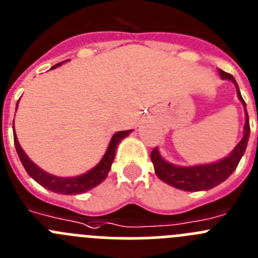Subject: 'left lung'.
I'll list each match as a JSON object with an SVG mask.
<instances>
[{
  "instance_id": "obj_1",
  "label": "left lung",
  "mask_w": 258,
  "mask_h": 258,
  "mask_svg": "<svg viewBox=\"0 0 258 258\" xmlns=\"http://www.w3.org/2000/svg\"><path fill=\"white\" fill-rule=\"evenodd\" d=\"M220 77L223 79H229L235 84L237 87V93L239 97L240 102L243 103L245 110V102L242 98V94L239 92L237 82L234 77L229 73L220 70ZM248 138H249V119H248V113L245 110V124H244V136L242 141L234 148L233 152L228 157L223 158L221 161L214 162L209 165H198V166L183 167L175 166L169 162H166L161 155L158 153L157 147H155L151 152V160L155 166V171L157 176L165 183L170 185L175 186V188L181 189V190H188V192H196V190H207L217 184H220L228 176L231 175V172L237 169L239 164L240 158L247 148Z\"/></svg>"
}]
</instances>
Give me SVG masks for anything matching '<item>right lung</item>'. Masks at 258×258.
I'll return each mask as SVG.
<instances>
[{"instance_id": "right-lung-1", "label": "right lung", "mask_w": 258, "mask_h": 258, "mask_svg": "<svg viewBox=\"0 0 258 258\" xmlns=\"http://www.w3.org/2000/svg\"><path fill=\"white\" fill-rule=\"evenodd\" d=\"M58 65H61V62L56 63L55 66H52V69L57 68ZM131 132L132 129L131 131L117 132V133L113 134V137L111 138L110 145H108L107 151H106L105 156L102 157L100 164L97 165L96 167H93L92 170H89L86 174H83V175L80 176H74V178H60V176L51 175L48 172L43 171V170L39 169L37 165L33 164V162L30 161V158L25 155L23 148L19 145L16 134L14 136V143H15L16 152H18V156L19 158H20L21 164H23L24 169L27 170L28 174H29L37 183H39L42 186H44V188L49 189V190H52V192L55 193H61V195H78V193L87 192V190L94 188V186L98 185V184L102 183V181L105 180L108 171H110L111 169L113 158H115V152H116V147L117 145H119V142L121 141V139H124L126 136H129Z\"/></svg>"}]
</instances>
